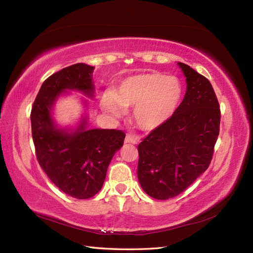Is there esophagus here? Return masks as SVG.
Wrapping results in <instances>:
<instances>
[{
  "label": "esophagus",
  "instance_id": "obj_1",
  "mask_svg": "<svg viewBox=\"0 0 253 253\" xmlns=\"http://www.w3.org/2000/svg\"><path fill=\"white\" fill-rule=\"evenodd\" d=\"M138 140L134 139L132 137H130V135H127V137L125 138V143H131V144H138Z\"/></svg>",
  "mask_w": 253,
  "mask_h": 253
}]
</instances>
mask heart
<instances>
[{"instance_id": "1", "label": "heart", "mask_w": 253, "mask_h": 253, "mask_svg": "<svg viewBox=\"0 0 253 253\" xmlns=\"http://www.w3.org/2000/svg\"><path fill=\"white\" fill-rule=\"evenodd\" d=\"M183 89L174 77L152 71L126 78L102 95L100 107L114 118H121L133 108L132 122L141 130L151 132L164 126L177 110Z\"/></svg>"}]
</instances>
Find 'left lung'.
Returning <instances> with one entry per match:
<instances>
[{"mask_svg":"<svg viewBox=\"0 0 253 253\" xmlns=\"http://www.w3.org/2000/svg\"><path fill=\"white\" fill-rule=\"evenodd\" d=\"M177 64L186 77L184 99L172 118L138 145L139 183L157 200L178 196L207 170L219 134L220 107L211 82Z\"/></svg>","mask_w":253,"mask_h":253,"instance_id":"1","label":"left lung"}]
</instances>
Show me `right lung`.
Wrapping results in <instances>:
<instances>
[{
    "instance_id": "obj_1",
    "label": "right lung",
    "mask_w": 253,
    "mask_h": 253,
    "mask_svg": "<svg viewBox=\"0 0 253 253\" xmlns=\"http://www.w3.org/2000/svg\"><path fill=\"white\" fill-rule=\"evenodd\" d=\"M94 67L78 63L44 80L31 111L32 137L38 163L57 188L76 199H88L105 182L110 161L124 144L116 129H87L86 118L76 130L59 128L52 119L55 100L66 89L92 97Z\"/></svg>"
}]
</instances>
